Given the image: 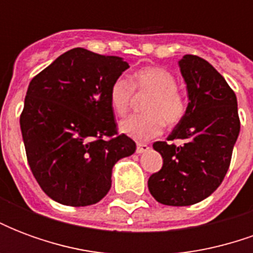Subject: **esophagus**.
Masks as SVG:
<instances>
[{
  "label": "esophagus",
  "mask_w": 253,
  "mask_h": 253,
  "mask_svg": "<svg viewBox=\"0 0 253 253\" xmlns=\"http://www.w3.org/2000/svg\"><path fill=\"white\" fill-rule=\"evenodd\" d=\"M149 146L146 145V143H138L137 145V153L138 154H142V153H146L149 150Z\"/></svg>",
  "instance_id": "obj_1"
}]
</instances>
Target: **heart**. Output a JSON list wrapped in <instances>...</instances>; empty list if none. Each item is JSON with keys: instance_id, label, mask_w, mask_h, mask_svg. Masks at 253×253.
Wrapping results in <instances>:
<instances>
[{"instance_id": "heart-1", "label": "heart", "mask_w": 253, "mask_h": 253, "mask_svg": "<svg viewBox=\"0 0 253 253\" xmlns=\"http://www.w3.org/2000/svg\"><path fill=\"white\" fill-rule=\"evenodd\" d=\"M134 90L139 94L150 93L143 115H131L123 119L119 130L127 137L143 142L159 137L164 130V122L175 126L184 118L187 104L176 89L172 73L163 67H143L131 76V83L125 77H118L111 84L108 97L112 110L118 115H125L134 100Z\"/></svg>"}]
</instances>
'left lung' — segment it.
Here are the masks:
<instances>
[{"mask_svg":"<svg viewBox=\"0 0 253 253\" xmlns=\"http://www.w3.org/2000/svg\"><path fill=\"white\" fill-rule=\"evenodd\" d=\"M179 67L188 94L186 115L167 138L170 142L153 143L163 168L148 180L154 199L167 206L195 205L217 190L240 132L237 99L225 78L196 55H184Z\"/></svg>","mask_w":253,"mask_h":253,"instance_id":"1","label":"left lung"}]
</instances>
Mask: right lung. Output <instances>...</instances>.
Returning <instances> with one entry per match:
<instances>
[{
	"label": "right lung",
	"instance_id": "1",
	"mask_svg": "<svg viewBox=\"0 0 253 253\" xmlns=\"http://www.w3.org/2000/svg\"><path fill=\"white\" fill-rule=\"evenodd\" d=\"M128 67L121 57L77 47L32 78L20 127L31 170L52 201L97 203L110 191L114 165L135 152L131 138L118 135L108 97Z\"/></svg>",
	"mask_w": 253,
	"mask_h": 253
}]
</instances>
